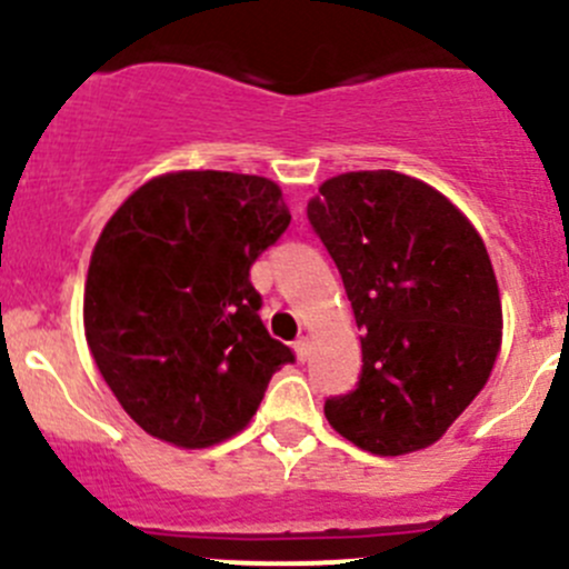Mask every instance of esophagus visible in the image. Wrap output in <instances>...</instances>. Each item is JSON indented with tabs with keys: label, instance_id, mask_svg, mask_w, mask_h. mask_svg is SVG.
Here are the masks:
<instances>
[{
	"label": "esophagus",
	"instance_id": "obj_1",
	"mask_svg": "<svg viewBox=\"0 0 569 569\" xmlns=\"http://www.w3.org/2000/svg\"><path fill=\"white\" fill-rule=\"evenodd\" d=\"M295 352L300 361H308V356H311V339H308V336H300V339L295 341Z\"/></svg>",
	"mask_w": 569,
	"mask_h": 569
}]
</instances>
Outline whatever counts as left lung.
<instances>
[{"mask_svg": "<svg viewBox=\"0 0 569 569\" xmlns=\"http://www.w3.org/2000/svg\"><path fill=\"white\" fill-rule=\"evenodd\" d=\"M361 330L356 391L325 402L375 456L431 448L487 386L503 341L500 289L476 224L408 174L345 172L308 200Z\"/></svg>", "mask_w": 569, "mask_h": 569, "instance_id": "8db88e82", "label": "left lung"}]
</instances>
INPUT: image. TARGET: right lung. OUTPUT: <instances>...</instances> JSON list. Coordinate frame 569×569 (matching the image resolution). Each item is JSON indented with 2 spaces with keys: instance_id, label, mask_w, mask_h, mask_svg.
<instances>
[{
  "instance_id": "obj_1",
  "label": "right lung",
  "mask_w": 569,
  "mask_h": 569,
  "mask_svg": "<svg viewBox=\"0 0 569 569\" xmlns=\"http://www.w3.org/2000/svg\"><path fill=\"white\" fill-rule=\"evenodd\" d=\"M289 222L274 180L213 169L150 178L108 219L82 325L99 375L150 437L186 450L230 439L295 361L250 283Z\"/></svg>"
}]
</instances>
